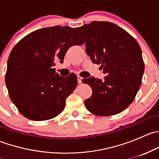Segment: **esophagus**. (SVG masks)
Listing matches in <instances>:
<instances>
[{"label":"esophagus","instance_id":"obj_1","mask_svg":"<svg viewBox=\"0 0 159 159\" xmlns=\"http://www.w3.org/2000/svg\"><path fill=\"white\" fill-rule=\"evenodd\" d=\"M77 78H78V82L79 83V84H81V83L82 82V78H81V76H79V75H78Z\"/></svg>","mask_w":159,"mask_h":159}]
</instances>
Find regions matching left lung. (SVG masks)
Masks as SVG:
<instances>
[{
  "instance_id": "8db88e82",
  "label": "left lung",
  "mask_w": 159,
  "mask_h": 159,
  "mask_svg": "<svg viewBox=\"0 0 159 159\" xmlns=\"http://www.w3.org/2000/svg\"><path fill=\"white\" fill-rule=\"evenodd\" d=\"M85 40L86 54L102 65L104 80L91 77L92 94L84 101L86 108L99 116L117 115L134 101L141 87L145 64L142 50L126 30L108 21H92L77 28Z\"/></svg>"
}]
</instances>
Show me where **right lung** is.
I'll return each mask as SVG.
<instances>
[{
  "mask_svg": "<svg viewBox=\"0 0 159 159\" xmlns=\"http://www.w3.org/2000/svg\"><path fill=\"white\" fill-rule=\"evenodd\" d=\"M70 27L38 29L22 38L7 60L5 82L19 112L33 121H44L63 111L66 98L78 84L77 76L55 72L54 61L63 63L69 48L84 44Z\"/></svg>",
  "mask_w": 159,
  "mask_h": 159,
  "instance_id": "right-lung-1",
  "label": "right lung"
}]
</instances>
